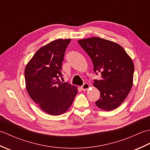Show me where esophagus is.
I'll return each instance as SVG.
<instances>
[{
	"mask_svg": "<svg viewBox=\"0 0 150 150\" xmlns=\"http://www.w3.org/2000/svg\"><path fill=\"white\" fill-rule=\"evenodd\" d=\"M90 88V84H88V83H84L83 85L81 87V88L82 89V90H88V89Z\"/></svg>",
	"mask_w": 150,
	"mask_h": 150,
	"instance_id": "34e87169",
	"label": "esophagus"
}]
</instances>
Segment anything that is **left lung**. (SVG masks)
Instances as JSON below:
<instances>
[{
    "mask_svg": "<svg viewBox=\"0 0 150 150\" xmlns=\"http://www.w3.org/2000/svg\"><path fill=\"white\" fill-rule=\"evenodd\" d=\"M78 42L91 58L95 73H101L100 80H94V86L100 92L95 104L105 111L116 109L132 87V59L119 44L100 37L79 40Z\"/></svg>",
    "mask_w": 150,
    "mask_h": 150,
    "instance_id": "left-lung-1",
    "label": "left lung"
}]
</instances>
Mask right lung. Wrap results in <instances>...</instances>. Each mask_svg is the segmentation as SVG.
<instances>
[{
    "label": "right lung",
    "instance_id": "add662e5",
    "mask_svg": "<svg viewBox=\"0 0 150 150\" xmlns=\"http://www.w3.org/2000/svg\"><path fill=\"white\" fill-rule=\"evenodd\" d=\"M71 39H57L35 53L26 66L25 82L28 94L44 112L59 115L69 109L77 88L62 82V65Z\"/></svg>",
    "mask_w": 150,
    "mask_h": 150
}]
</instances>
